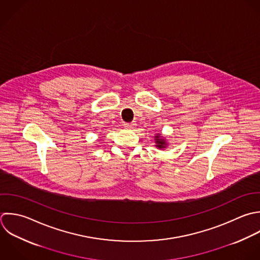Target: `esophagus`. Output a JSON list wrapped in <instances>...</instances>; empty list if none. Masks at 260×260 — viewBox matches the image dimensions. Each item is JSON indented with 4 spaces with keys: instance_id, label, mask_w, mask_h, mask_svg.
Listing matches in <instances>:
<instances>
[{
    "instance_id": "34e87169",
    "label": "esophagus",
    "mask_w": 260,
    "mask_h": 260,
    "mask_svg": "<svg viewBox=\"0 0 260 260\" xmlns=\"http://www.w3.org/2000/svg\"><path fill=\"white\" fill-rule=\"evenodd\" d=\"M123 125H124V127L127 128V129H132V128H134V127L136 126L135 123H124Z\"/></svg>"
}]
</instances>
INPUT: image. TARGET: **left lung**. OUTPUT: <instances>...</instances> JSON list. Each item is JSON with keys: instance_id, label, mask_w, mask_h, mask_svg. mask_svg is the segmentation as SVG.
<instances>
[{"instance_id": "1", "label": "left lung", "mask_w": 260, "mask_h": 260, "mask_svg": "<svg viewBox=\"0 0 260 260\" xmlns=\"http://www.w3.org/2000/svg\"><path fill=\"white\" fill-rule=\"evenodd\" d=\"M155 138H156V139H155L156 147H157L158 149H165V148L167 147V143H166V141H165V140H164L160 135H157Z\"/></svg>"}]
</instances>
